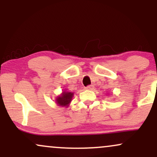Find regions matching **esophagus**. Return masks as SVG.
<instances>
[{
    "label": "esophagus",
    "mask_w": 157,
    "mask_h": 157,
    "mask_svg": "<svg viewBox=\"0 0 157 157\" xmlns=\"http://www.w3.org/2000/svg\"><path fill=\"white\" fill-rule=\"evenodd\" d=\"M94 89V86H92V85H89V86H88L87 87H86V89L88 90H91Z\"/></svg>",
    "instance_id": "esophagus-1"
}]
</instances>
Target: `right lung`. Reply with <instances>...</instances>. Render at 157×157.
<instances>
[{
  "instance_id": "1",
  "label": "right lung",
  "mask_w": 157,
  "mask_h": 157,
  "mask_svg": "<svg viewBox=\"0 0 157 157\" xmlns=\"http://www.w3.org/2000/svg\"><path fill=\"white\" fill-rule=\"evenodd\" d=\"M74 94L71 92H63L62 95L60 97H58L57 98V103L59 104L60 105H63L65 106L66 105H68L70 102H71V98H72Z\"/></svg>"
}]
</instances>
